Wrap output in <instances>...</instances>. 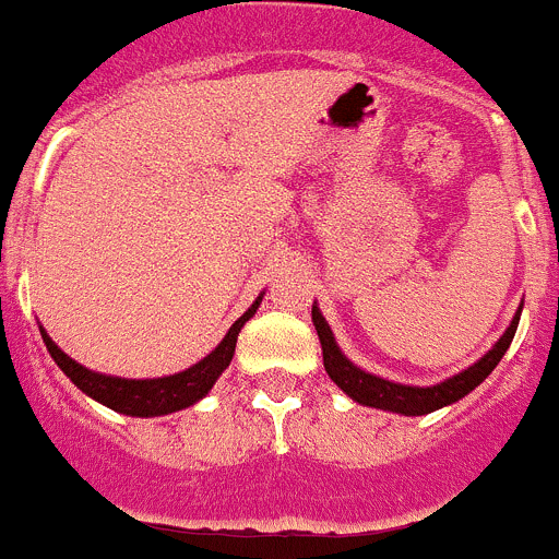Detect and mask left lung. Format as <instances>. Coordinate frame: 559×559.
Wrapping results in <instances>:
<instances>
[{"instance_id":"1","label":"left lung","mask_w":559,"mask_h":559,"mask_svg":"<svg viewBox=\"0 0 559 559\" xmlns=\"http://www.w3.org/2000/svg\"><path fill=\"white\" fill-rule=\"evenodd\" d=\"M519 318H522V304H519L516 314H513L511 325L506 329V334L495 342L489 353L478 358L473 367H467L465 372L454 374V378L443 380L438 385H402L394 383V380L378 378L372 372H364L361 367L350 361L345 353L336 345L334 334H331V325L325 323V318L320 314L318 304H312V323L314 331L320 336V347H323V367L329 372V378L350 396L353 402L367 407H378V411L389 413H402V416H427V413L440 411L445 405H454L462 396H467L475 385L484 383L491 374V369L500 364V358L506 356V350L511 347L513 334H516Z\"/></svg>"}]
</instances>
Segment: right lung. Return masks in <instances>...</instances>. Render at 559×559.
Listing matches in <instances>:
<instances>
[{
	"label": "right lung",
	"mask_w": 559,
	"mask_h": 559,
	"mask_svg": "<svg viewBox=\"0 0 559 559\" xmlns=\"http://www.w3.org/2000/svg\"><path fill=\"white\" fill-rule=\"evenodd\" d=\"M263 301V293L252 301V307L236 320L228 329V334L223 336L217 347L209 353L206 358H201L198 364H192L185 372L168 374V378H146V380H130V378H114V374H99L92 369L81 367L79 361L68 356L51 336L46 334V329H40L43 342H46L48 353L57 361V367L84 391L86 396L97 400L99 405L110 407L116 413H124V416H138V418H152V416H168V413L185 411V407L195 405L198 400L212 391V385L217 383L219 374L228 369L230 358L236 353V340H239V331L252 314L258 312Z\"/></svg>",
	"instance_id": "1"
}]
</instances>
